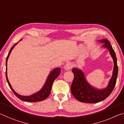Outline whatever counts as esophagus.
Here are the masks:
<instances>
[{
  "instance_id": "obj_1",
  "label": "esophagus",
  "mask_w": 124,
  "mask_h": 124,
  "mask_svg": "<svg viewBox=\"0 0 124 124\" xmlns=\"http://www.w3.org/2000/svg\"><path fill=\"white\" fill-rule=\"evenodd\" d=\"M72 64L70 63H67L66 66L64 67V68L65 70H70L72 68Z\"/></svg>"
}]
</instances>
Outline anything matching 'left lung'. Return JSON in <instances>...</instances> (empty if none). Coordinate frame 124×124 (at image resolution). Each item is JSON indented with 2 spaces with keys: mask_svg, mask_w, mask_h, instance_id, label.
<instances>
[{
  "mask_svg": "<svg viewBox=\"0 0 124 124\" xmlns=\"http://www.w3.org/2000/svg\"><path fill=\"white\" fill-rule=\"evenodd\" d=\"M101 43H104L102 46L107 49L113 58L114 62L113 75L107 87L100 90L96 89L87 82L83 71L78 68H73L74 79L71 85V92L73 96L80 102L89 103H95L104 100L112 93L116 84L118 73L117 60L115 51L107 39H101L98 40Z\"/></svg>",
  "mask_w": 124,
  "mask_h": 124,
  "instance_id": "obj_1",
  "label": "left lung"
}]
</instances>
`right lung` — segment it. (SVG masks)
I'll return each mask as SVG.
<instances>
[{"mask_svg":"<svg viewBox=\"0 0 124 124\" xmlns=\"http://www.w3.org/2000/svg\"><path fill=\"white\" fill-rule=\"evenodd\" d=\"M18 42L16 43L15 44H14L12 46L11 49L10 50L9 54H8V55L7 57V60H6V78H7V80L8 83V85H9V87L11 90L14 92V93L16 95V97H17L20 100L23 101H26L28 102H39L41 101H43L45 100L48 96H49L50 94V92H51V87L52 86V84H53L54 81L55 79L57 78L58 75H60L61 73V68H56L52 70L51 73H50L49 76L47 77V78L46 80V82L45 83L44 86L42 87V89L39 91L38 92H36L33 95L28 96H22L20 95L19 94H18L17 92L14 91V89H12L11 85L9 81V80L8 78V75H7V62L8 58H9L10 54L11 53V51L12 49H14L17 44Z\"/></svg>","mask_w":124,"mask_h":124,"instance_id":"add662e5","label":"right lung"}]
</instances>
